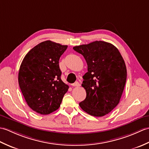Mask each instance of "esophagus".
I'll return each instance as SVG.
<instances>
[{
    "label": "esophagus",
    "mask_w": 149,
    "mask_h": 149,
    "mask_svg": "<svg viewBox=\"0 0 149 149\" xmlns=\"http://www.w3.org/2000/svg\"><path fill=\"white\" fill-rule=\"evenodd\" d=\"M72 86H74V87H78V86H80V84H79V82H75V83H74V84H72Z\"/></svg>",
    "instance_id": "1"
}]
</instances>
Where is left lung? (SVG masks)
<instances>
[{
    "label": "left lung",
    "mask_w": 149,
    "mask_h": 149,
    "mask_svg": "<svg viewBox=\"0 0 149 149\" xmlns=\"http://www.w3.org/2000/svg\"><path fill=\"white\" fill-rule=\"evenodd\" d=\"M73 49L84 56L88 65L82 84L86 97L79 103L80 107L91 116L107 115L118 105L124 90L127 79L124 60L116 47L102 41Z\"/></svg>",
    "instance_id": "obj_1"
}]
</instances>
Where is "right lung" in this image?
Wrapping results in <instances>:
<instances>
[{
    "label": "right lung",
    "instance_id": "add662e5",
    "mask_svg": "<svg viewBox=\"0 0 149 149\" xmlns=\"http://www.w3.org/2000/svg\"><path fill=\"white\" fill-rule=\"evenodd\" d=\"M67 45L47 40L28 52L18 72V83L27 104L42 115L58 109L68 86L62 81L60 57Z\"/></svg>",
    "mask_w": 149,
    "mask_h": 149
}]
</instances>
